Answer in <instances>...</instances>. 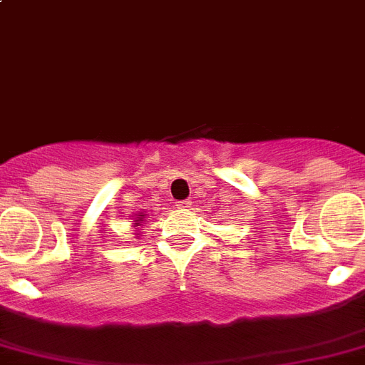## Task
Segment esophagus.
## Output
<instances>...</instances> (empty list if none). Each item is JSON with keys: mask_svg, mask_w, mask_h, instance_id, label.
<instances>
[{"mask_svg": "<svg viewBox=\"0 0 365 365\" xmlns=\"http://www.w3.org/2000/svg\"><path fill=\"white\" fill-rule=\"evenodd\" d=\"M190 205H192V202H190V200H182V202H176V209H189Z\"/></svg>", "mask_w": 365, "mask_h": 365, "instance_id": "esophagus-1", "label": "esophagus"}]
</instances>
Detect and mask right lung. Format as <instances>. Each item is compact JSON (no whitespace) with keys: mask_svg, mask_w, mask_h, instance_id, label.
<instances>
[{"mask_svg":"<svg viewBox=\"0 0 365 365\" xmlns=\"http://www.w3.org/2000/svg\"><path fill=\"white\" fill-rule=\"evenodd\" d=\"M145 211H140L138 215H134V223H133V227L136 229V235H140L142 232V227H143V223H145Z\"/></svg>","mask_w":365,"mask_h":365,"instance_id":"right-lung-1","label":"right lung"}]
</instances>
